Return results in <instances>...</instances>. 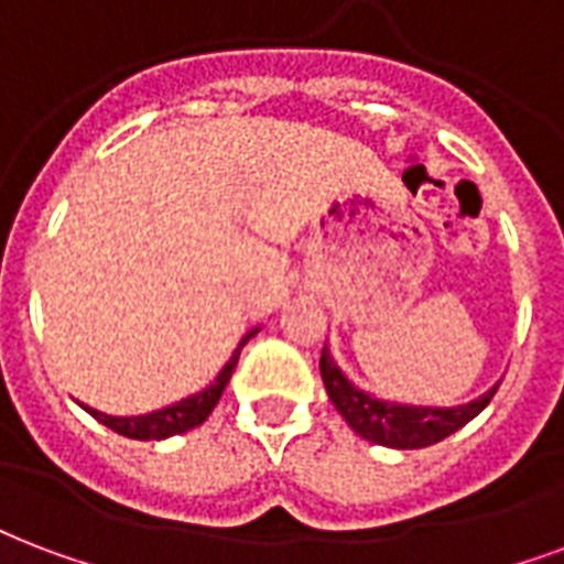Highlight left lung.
<instances>
[{
  "label": "left lung",
  "mask_w": 564,
  "mask_h": 564,
  "mask_svg": "<svg viewBox=\"0 0 564 564\" xmlns=\"http://www.w3.org/2000/svg\"><path fill=\"white\" fill-rule=\"evenodd\" d=\"M319 373H323L328 400L335 403V410L344 415V421L361 440L386 448H427L436 445L445 436H452L469 424L478 412L494 400L496 382L490 391H484L481 398L469 400L463 406H406V403H391L367 394L358 386H352L346 373L337 367V361L323 346L319 358Z\"/></svg>",
  "instance_id": "obj_1"
}]
</instances>
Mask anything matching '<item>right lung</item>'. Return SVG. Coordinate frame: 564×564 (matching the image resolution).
Segmentation results:
<instances>
[{
	"label": "right lung",
	"instance_id": "1",
	"mask_svg": "<svg viewBox=\"0 0 564 564\" xmlns=\"http://www.w3.org/2000/svg\"><path fill=\"white\" fill-rule=\"evenodd\" d=\"M260 328H253L248 335L241 337V344L236 346V352L229 358L227 365L220 367V373L215 377L212 386H206L197 394H191V398H182L173 406H164V410H154L149 415H107V412L91 410V406H83V410L89 412L91 419H98L104 427H110L119 436H128V440H166V436H178V433H187L199 427L203 421L212 415V410L218 406L220 394H224V388H227L229 377H232V370L239 365V352L241 346L248 344L250 337L257 335Z\"/></svg>",
	"mask_w": 564,
	"mask_h": 564
}]
</instances>
